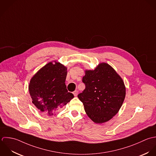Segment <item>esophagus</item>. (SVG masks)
<instances>
[{
	"instance_id": "esophagus-1",
	"label": "esophagus",
	"mask_w": 156,
	"mask_h": 156,
	"mask_svg": "<svg viewBox=\"0 0 156 156\" xmlns=\"http://www.w3.org/2000/svg\"><path fill=\"white\" fill-rule=\"evenodd\" d=\"M73 94H74V96H77V94H78V91H77V90L74 91L73 92Z\"/></svg>"
}]
</instances>
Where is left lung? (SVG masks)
Segmentation results:
<instances>
[{"label":"left lung","instance_id":"obj_1","mask_svg":"<svg viewBox=\"0 0 156 156\" xmlns=\"http://www.w3.org/2000/svg\"><path fill=\"white\" fill-rule=\"evenodd\" d=\"M85 89L78 95L87 115L96 123L111 119L120 109L126 95L124 82L115 69L101 63L94 70H85Z\"/></svg>","mask_w":156,"mask_h":156}]
</instances>
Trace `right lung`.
<instances>
[{"label":"right lung","mask_w":156,"mask_h":156,"mask_svg":"<svg viewBox=\"0 0 156 156\" xmlns=\"http://www.w3.org/2000/svg\"><path fill=\"white\" fill-rule=\"evenodd\" d=\"M41 68L31 79L28 86L32 102L42 113L51 116L66 105L74 95L65 85L67 68L56 61Z\"/></svg>","instance_id":"add662e5"}]
</instances>
